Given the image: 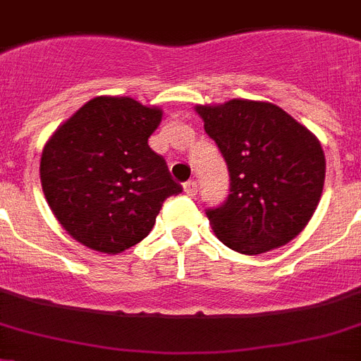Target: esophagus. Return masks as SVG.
Segmentation results:
<instances>
[{"label": "esophagus", "mask_w": 361, "mask_h": 361, "mask_svg": "<svg viewBox=\"0 0 361 361\" xmlns=\"http://www.w3.org/2000/svg\"><path fill=\"white\" fill-rule=\"evenodd\" d=\"M184 193L190 195V197H193V195L197 193V183H195V180H188V183H184Z\"/></svg>", "instance_id": "34e87169"}]
</instances>
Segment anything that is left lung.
I'll return each instance as SVG.
<instances>
[{
    "mask_svg": "<svg viewBox=\"0 0 361 361\" xmlns=\"http://www.w3.org/2000/svg\"><path fill=\"white\" fill-rule=\"evenodd\" d=\"M231 173L225 204L207 210L216 236L241 255L286 245L308 225L323 193L319 140L281 106L231 99L195 105Z\"/></svg>",
    "mask_w": 361,
    "mask_h": 361,
    "instance_id": "1",
    "label": "left lung"
}]
</instances>
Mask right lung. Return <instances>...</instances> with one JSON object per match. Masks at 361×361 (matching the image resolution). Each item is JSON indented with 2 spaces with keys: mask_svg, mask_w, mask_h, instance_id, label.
<instances>
[{
  "mask_svg": "<svg viewBox=\"0 0 361 361\" xmlns=\"http://www.w3.org/2000/svg\"><path fill=\"white\" fill-rule=\"evenodd\" d=\"M162 109L99 95L49 136L40 183L56 221L73 240L118 255L147 236L169 195L183 192L147 140Z\"/></svg>",
  "mask_w": 361,
  "mask_h": 361,
  "instance_id": "1",
  "label": "right lung"
}]
</instances>
